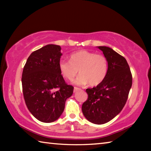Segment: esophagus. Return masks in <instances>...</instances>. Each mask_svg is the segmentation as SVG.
I'll return each mask as SVG.
<instances>
[{"label":"esophagus","instance_id":"34e87169","mask_svg":"<svg viewBox=\"0 0 151 151\" xmlns=\"http://www.w3.org/2000/svg\"><path fill=\"white\" fill-rule=\"evenodd\" d=\"M79 90H81V88H78V87H74V93H75V92H76L77 91H79Z\"/></svg>","mask_w":151,"mask_h":151}]
</instances>
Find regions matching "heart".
I'll use <instances>...</instances> for the list:
<instances>
[{
  "mask_svg": "<svg viewBox=\"0 0 151 151\" xmlns=\"http://www.w3.org/2000/svg\"><path fill=\"white\" fill-rule=\"evenodd\" d=\"M58 68L64 77L73 80L79 70L81 74L75 83L84 85L96 86L105 78L108 73V60L105 56L86 50H81L70 56V60L61 59Z\"/></svg>",
  "mask_w": 151,
  "mask_h": 151,
  "instance_id": "b5f03b06",
  "label": "heart"
}]
</instances>
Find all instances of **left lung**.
Listing matches in <instances>:
<instances>
[{
    "label": "left lung",
    "instance_id": "left-lung-1",
    "mask_svg": "<svg viewBox=\"0 0 151 151\" xmlns=\"http://www.w3.org/2000/svg\"><path fill=\"white\" fill-rule=\"evenodd\" d=\"M108 60L105 78L95 87L87 88L88 99L82 106L86 119L102 124L114 118L127 103L132 77L127 60L112 48L98 47Z\"/></svg>",
    "mask_w": 151,
    "mask_h": 151
}]
</instances>
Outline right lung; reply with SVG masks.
I'll list each match as a JSON object with an SVG mask.
<instances>
[{
    "mask_svg": "<svg viewBox=\"0 0 151 151\" xmlns=\"http://www.w3.org/2000/svg\"><path fill=\"white\" fill-rule=\"evenodd\" d=\"M61 48L48 45L32 52L28 58L22 75L24 99L29 111L43 122L59 118L66 99L74 87L66 84L58 68Z\"/></svg>",
    "mask_w": 151,
    "mask_h": 151,
    "instance_id": "1",
    "label": "right lung"
}]
</instances>
